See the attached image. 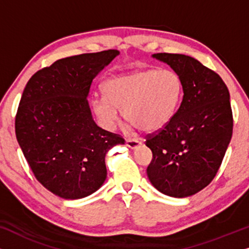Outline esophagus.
Instances as JSON below:
<instances>
[{
  "label": "esophagus",
  "mask_w": 249,
  "mask_h": 249,
  "mask_svg": "<svg viewBox=\"0 0 249 249\" xmlns=\"http://www.w3.org/2000/svg\"><path fill=\"white\" fill-rule=\"evenodd\" d=\"M125 145H127L129 148L136 149L142 145V142L139 141H136V139H127V141H125Z\"/></svg>",
  "instance_id": "34e87169"
}]
</instances>
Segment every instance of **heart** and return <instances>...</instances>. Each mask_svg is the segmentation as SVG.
I'll list each match as a JSON object with an SVG mask.
<instances>
[{
	"label": "heart",
	"instance_id": "obj_1",
	"mask_svg": "<svg viewBox=\"0 0 249 249\" xmlns=\"http://www.w3.org/2000/svg\"><path fill=\"white\" fill-rule=\"evenodd\" d=\"M182 84L170 69H146L108 78L103 84L104 97L95 98L91 108L107 129H112L119 112L130 125L156 132L169 124L181 98Z\"/></svg>",
	"mask_w": 249,
	"mask_h": 249
}]
</instances>
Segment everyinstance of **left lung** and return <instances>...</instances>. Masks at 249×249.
Returning a JSON list of instances; mask_svg holds the SVG:
<instances>
[{
	"label": "left lung",
	"instance_id": "8db88e82",
	"mask_svg": "<svg viewBox=\"0 0 249 249\" xmlns=\"http://www.w3.org/2000/svg\"><path fill=\"white\" fill-rule=\"evenodd\" d=\"M182 84L181 104L164 128L147 135L153 159L149 181L164 195L182 198L209 185L222 163L232 136L228 87L219 74L183 54L156 53Z\"/></svg>",
	"mask_w": 249,
	"mask_h": 249
}]
</instances>
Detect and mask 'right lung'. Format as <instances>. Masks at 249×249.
<instances>
[{
    "mask_svg": "<svg viewBox=\"0 0 249 249\" xmlns=\"http://www.w3.org/2000/svg\"><path fill=\"white\" fill-rule=\"evenodd\" d=\"M119 51L57 60L27 83L16 115V136L36 179L64 199L89 196L107 179L105 155L124 144L95 124L87 96L98 72Z\"/></svg>",
    "mask_w": 249,
    "mask_h": 249,
    "instance_id": "1",
    "label": "right lung"
}]
</instances>
